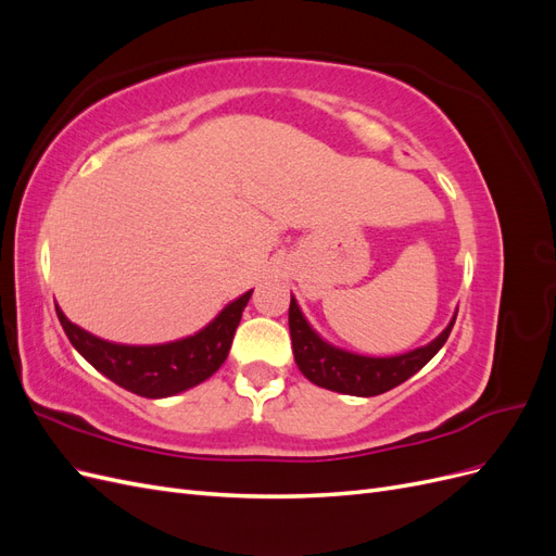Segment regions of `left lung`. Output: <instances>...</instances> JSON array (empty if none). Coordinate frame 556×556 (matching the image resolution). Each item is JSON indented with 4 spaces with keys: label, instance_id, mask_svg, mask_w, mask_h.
I'll use <instances>...</instances> for the list:
<instances>
[{
    "label": "left lung",
    "instance_id": "obj_1",
    "mask_svg": "<svg viewBox=\"0 0 556 556\" xmlns=\"http://www.w3.org/2000/svg\"><path fill=\"white\" fill-rule=\"evenodd\" d=\"M454 319H457V311H454L450 325L422 348H415L392 357H368L325 341L313 329L306 315L301 313L292 294L290 336L294 362L301 374L317 387H325V390L350 396H378L415 376L445 345L454 327Z\"/></svg>",
    "mask_w": 556,
    "mask_h": 556
}]
</instances>
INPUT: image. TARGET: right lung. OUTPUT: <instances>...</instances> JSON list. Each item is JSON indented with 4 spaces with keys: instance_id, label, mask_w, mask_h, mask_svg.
Returning a JSON list of instances; mask_svg holds the SVG:
<instances>
[{
    "instance_id": "obj_1",
    "label": "right lung",
    "mask_w": 556,
    "mask_h": 556,
    "mask_svg": "<svg viewBox=\"0 0 556 556\" xmlns=\"http://www.w3.org/2000/svg\"><path fill=\"white\" fill-rule=\"evenodd\" d=\"M252 290L217 313L211 323L185 339L157 345H125L104 341L80 329L55 304L66 339L99 374L121 384L123 390L146 399H166L208 380L229 355L233 331Z\"/></svg>"
}]
</instances>
